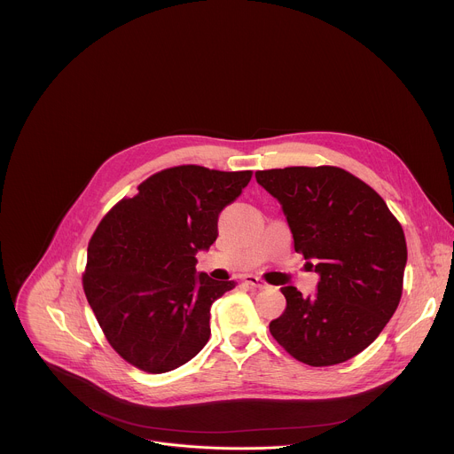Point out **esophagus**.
I'll list each match as a JSON object with an SVG mask.
<instances>
[{
    "label": "esophagus",
    "instance_id": "obj_1",
    "mask_svg": "<svg viewBox=\"0 0 454 454\" xmlns=\"http://www.w3.org/2000/svg\"><path fill=\"white\" fill-rule=\"evenodd\" d=\"M242 280H244V284H247L254 289H266L268 287V284L261 277H254V275H246Z\"/></svg>",
    "mask_w": 454,
    "mask_h": 454
}]
</instances>
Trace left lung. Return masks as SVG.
Instances as JSON below:
<instances>
[{"label":"left lung","instance_id":"8db88e82","mask_svg":"<svg viewBox=\"0 0 454 454\" xmlns=\"http://www.w3.org/2000/svg\"><path fill=\"white\" fill-rule=\"evenodd\" d=\"M282 205L317 291L282 287L286 310L270 323L273 338L310 366L345 363L375 341L403 294L408 249L403 226L384 200L338 167L254 172Z\"/></svg>","mask_w":454,"mask_h":454}]
</instances>
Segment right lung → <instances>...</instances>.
Here are the masks:
<instances>
[{"label": "right lung", "mask_w": 454, "mask_h": 454, "mask_svg": "<svg viewBox=\"0 0 454 454\" xmlns=\"http://www.w3.org/2000/svg\"><path fill=\"white\" fill-rule=\"evenodd\" d=\"M251 170L165 168L102 219L88 246L86 298L109 345L133 366L165 373L210 340V307L233 280L198 273V251L217 239L219 214Z\"/></svg>", "instance_id": "obj_1"}]
</instances>
